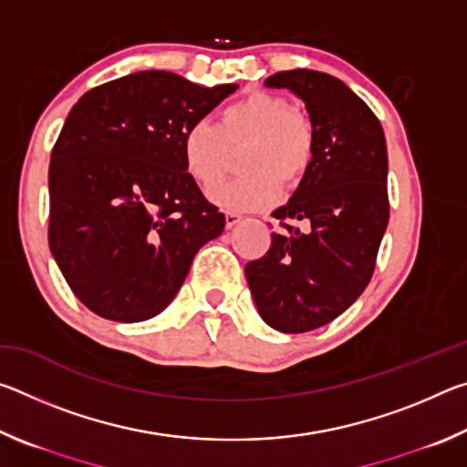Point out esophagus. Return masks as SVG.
<instances>
[{
    "label": "esophagus",
    "instance_id": "1",
    "mask_svg": "<svg viewBox=\"0 0 467 467\" xmlns=\"http://www.w3.org/2000/svg\"><path fill=\"white\" fill-rule=\"evenodd\" d=\"M224 218H226V228H233L234 224L241 223V214H239V212H233V210L224 212Z\"/></svg>",
    "mask_w": 467,
    "mask_h": 467
}]
</instances>
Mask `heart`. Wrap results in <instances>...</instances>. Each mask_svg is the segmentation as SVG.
I'll return each instance as SVG.
<instances>
[{
    "mask_svg": "<svg viewBox=\"0 0 467 467\" xmlns=\"http://www.w3.org/2000/svg\"><path fill=\"white\" fill-rule=\"evenodd\" d=\"M244 141L243 175L212 189L216 203L231 210H262L284 189L303 183L317 152L313 121L272 92H251L220 110L218 121H200L183 136V162L202 187L214 185L228 169V148Z\"/></svg>",
    "mask_w": 467,
    "mask_h": 467,
    "instance_id": "1",
    "label": "heart"
}]
</instances>
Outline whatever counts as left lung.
I'll return each instance as SVG.
<instances>
[{"mask_svg": "<svg viewBox=\"0 0 467 467\" xmlns=\"http://www.w3.org/2000/svg\"><path fill=\"white\" fill-rule=\"evenodd\" d=\"M265 86L303 99L317 152L292 200L272 214L284 231L272 233L244 275L267 326L303 334L342 315L373 278L389 220L387 146L373 110L334 76L288 69ZM290 219H306L310 231L300 234Z\"/></svg>", "mask_w": 467, "mask_h": 467, "instance_id": "left-lung-1", "label": "left lung"}]
</instances>
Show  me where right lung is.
Masks as SVG:
<instances>
[{"mask_svg": "<svg viewBox=\"0 0 467 467\" xmlns=\"http://www.w3.org/2000/svg\"><path fill=\"white\" fill-rule=\"evenodd\" d=\"M236 88L148 69L97 86L69 110L51 150L49 249L92 313L154 317L224 231L185 169L183 136Z\"/></svg>", "mask_w": 467, "mask_h": 467, "instance_id": "obj_1", "label": "right lung"}]
</instances>
